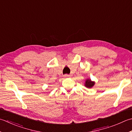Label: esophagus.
Returning a JSON list of instances; mask_svg holds the SVG:
<instances>
[{
	"label": "esophagus",
	"mask_w": 132,
	"mask_h": 132,
	"mask_svg": "<svg viewBox=\"0 0 132 132\" xmlns=\"http://www.w3.org/2000/svg\"><path fill=\"white\" fill-rule=\"evenodd\" d=\"M64 77H70L71 76H70V75H69V74H65V75H64Z\"/></svg>",
	"instance_id": "obj_1"
}]
</instances>
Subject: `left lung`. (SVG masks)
<instances>
[{
    "mask_svg": "<svg viewBox=\"0 0 132 132\" xmlns=\"http://www.w3.org/2000/svg\"><path fill=\"white\" fill-rule=\"evenodd\" d=\"M95 84V82L93 81H92L91 79H87L85 81V86L88 88H92V87L94 86Z\"/></svg>",
    "mask_w": 132,
    "mask_h": 132,
    "instance_id": "left-lung-1",
    "label": "left lung"
}]
</instances>
